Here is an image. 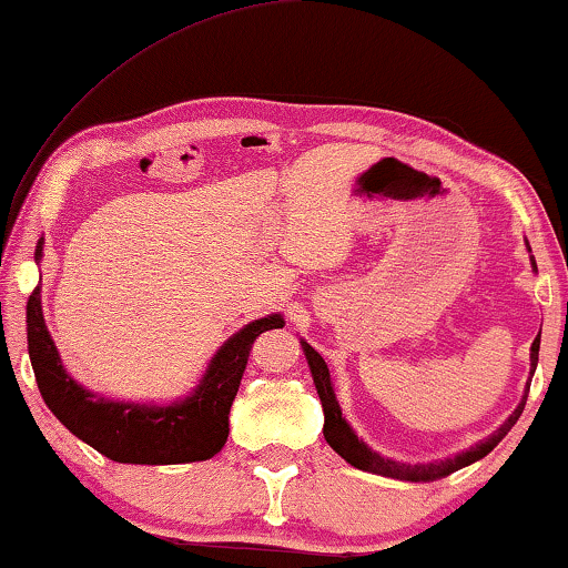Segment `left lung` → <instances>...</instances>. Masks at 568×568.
<instances>
[{
	"label": "left lung",
	"instance_id": "8db88e82",
	"mask_svg": "<svg viewBox=\"0 0 568 568\" xmlns=\"http://www.w3.org/2000/svg\"><path fill=\"white\" fill-rule=\"evenodd\" d=\"M302 348H305L310 372H313L317 395H321V403H323V414H325L323 434H325V442H328V445L336 449V453L344 457L346 463H352L354 468L367 470V473H377V476L398 478V480H434V478L449 476V473H455V470L465 468V465L480 460V457H486L496 445H499L504 437H507V432L517 424V418L523 416V408H525V400H527L525 398L523 403H519L515 414H511L507 422L499 426V432H494L491 437L484 439V442H478L476 447L465 449V453H460V455L447 457V460H437V463H424V465H406V463L385 460V457H379L377 453H372V449L364 445V442H359V437H356V434L352 432V426L346 424V418L341 416L336 393H333V385H331L328 364H325L323 356L317 354L313 346L305 344V341H302ZM538 352H540V333H538V338H535L532 354H530L532 372H535V367H538Z\"/></svg>",
	"mask_w": 568,
	"mask_h": 568
}]
</instances>
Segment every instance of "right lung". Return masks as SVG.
<instances>
[{
	"mask_svg": "<svg viewBox=\"0 0 568 568\" xmlns=\"http://www.w3.org/2000/svg\"><path fill=\"white\" fill-rule=\"evenodd\" d=\"M282 325V315H268L245 325L214 354L191 398L154 408L105 400L77 385L61 367L57 346L45 331L41 290L36 286L28 297V352L45 406L74 437L115 463H196L220 453L227 442L230 406L243 379L253 341L263 331Z\"/></svg>",
	"mask_w": 568,
	"mask_h": 568,
	"instance_id": "obj_1",
	"label": "right lung"
}]
</instances>
